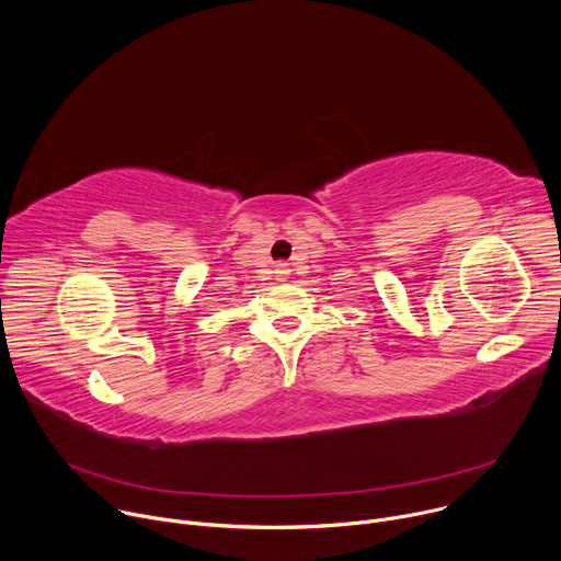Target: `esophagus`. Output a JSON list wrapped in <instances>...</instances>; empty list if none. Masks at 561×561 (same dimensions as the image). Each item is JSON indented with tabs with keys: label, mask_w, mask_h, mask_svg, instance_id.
Wrapping results in <instances>:
<instances>
[{
	"label": "esophagus",
	"mask_w": 561,
	"mask_h": 561,
	"mask_svg": "<svg viewBox=\"0 0 561 561\" xmlns=\"http://www.w3.org/2000/svg\"><path fill=\"white\" fill-rule=\"evenodd\" d=\"M275 273H279V275H286V273H288V271H286V264H279Z\"/></svg>",
	"instance_id": "34e87169"
}]
</instances>
